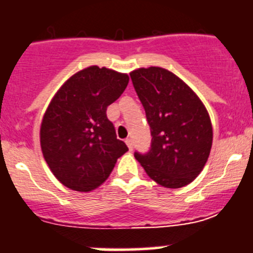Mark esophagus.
<instances>
[{
    "mask_svg": "<svg viewBox=\"0 0 253 253\" xmlns=\"http://www.w3.org/2000/svg\"><path fill=\"white\" fill-rule=\"evenodd\" d=\"M126 144H127V147H128L129 150H132V149H133V140H132L131 138H127Z\"/></svg>",
    "mask_w": 253,
    "mask_h": 253,
    "instance_id": "esophagus-1",
    "label": "esophagus"
}]
</instances>
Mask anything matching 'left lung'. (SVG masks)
Masks as SVG:
<instances>
[{
    "mask_svg": "<svg viewBox=\"0 0 253 253\" xmlns=\"http://www.w3.org/2000/svg\"><path fill=\"white\" fill-rule=\"evenodd\" d=\"M132 84L144 106L151 132L150 150L134 153L147 174L166 188L193 182L209 159L212 124L195 92L159 66L132 71Z\"/></svg>",
    "mask_w": 253,
    "mask_h": 253,
    "instance_id": "8db88e82",
    "label": "left lung"
}]
</instances>
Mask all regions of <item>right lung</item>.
Masks as SVG:
<instances>
[{"label": "right lung", "mask_w": 253, "mask_h": 253, "mask_svg": "<svg viewBox=\"0 0 253 253\" xmlns=\"http://www.w3.org/2000/svg\"><path fill=\"white\" fill-rule=\"evenodd\" d=\"M128 80L127 74L89 66L71 76L50 100L40 142L52 173L69 189L98 188L128 150L106 118V108L124 93Z\"/></svg>", "instance_id": "add662e5"}]
</instances>
